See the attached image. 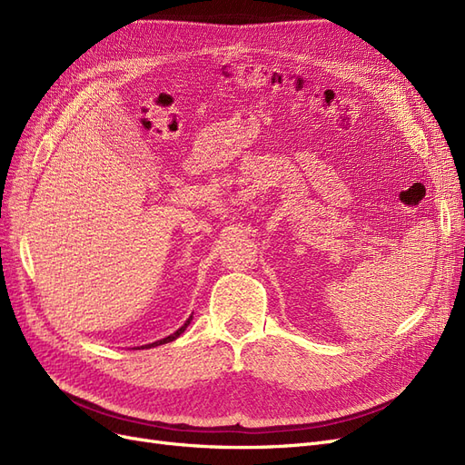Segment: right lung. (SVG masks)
<instances>
[{
    "label": "right lung",
    "instance_id": "right-lung-1",
    "mask_svg": "<svg viewBox=\"0 0 465 465\" xmlns=\"http://www.w3.org/2000/svg\"><path fill=\"white\" fill-rule=\"evenodd\" d=\"M190 322H192V316L184 322V326H182L180 330H176L174 333H171V335H168V337H164V340H159V341H154V343H149V345H143L142 349H151V347H157V345H163V343H171V341H174L176 340V337H180L182 333H184V330L190 326ZM139 349V347H137Z\"/></svg>",
    "mask_w": 465,
    "mask_h": 465
}]
</instances>
